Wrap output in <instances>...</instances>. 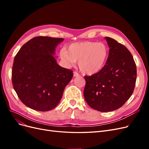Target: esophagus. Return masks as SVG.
Wrapping results in <instances>:
<instances>
[{"instance_id": "obj_1", "label": "esophagus", "mask_w": 149, "mask_h": 149, "mask_svg": "<svg viewBox=\"0 0 149 149\" xmlns=\"http://www.w3.org/2000/svg\"><path fill=\"white\" fill-rule=\"evenodd\" d=\"M73 76H74V77H78V76H80V74L79 73H78L77 72H74V73H73Z\"/></svg>"}]
</instances>
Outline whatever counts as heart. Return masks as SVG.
I'll return each mask as SVG.
<instances>
[{
    "label": "heart",
    "mask_w": 149,
    "mask_h": 149,
    "mask_svg": "<svg viewBox=\"0 0 149 149\" xmlns=\"http://www.w3.org/2000/svg\"><path fill=\"white\" fill-rule=\"evenodd\" d=\"M109 56V49L102 42H82L72 43L66 50L60 52L62 61L67 66L78 62L79 70L86 74H94L100 72L104 67Z\"/></svg>",
    "instance_id": "b5f03b06"
}]
</instances>
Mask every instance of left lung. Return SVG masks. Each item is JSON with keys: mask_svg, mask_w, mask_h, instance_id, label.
<instances>
[{"mask_svg": "<svg viewBox=\"0 0 149 149\" xmlns=\"http://www.w3.org/2000/svg\"><path fill=\"white\" fill-rule=\"evenodd\" d=\"M104 38L109 47L106 63L97 73L84 76V97L93 109L111 112L123 106L131 96L137 68L127 48L111 38Z\"/></svg>", "mask_w": 149, "mask_h": 149, "instance_id": "obj_1", "label": "left lung"}]
</instances>
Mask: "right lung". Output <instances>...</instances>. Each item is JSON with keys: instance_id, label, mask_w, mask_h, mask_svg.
I'll return each instance as SVG.
<instances>
[{"instance_id": "add662e5", "label": "right lung", "mask_w": 149, "mask_h": 149, "mask_svg": "<svg viewBox=\"0 0 149 149\" xmlns=\"http://www.w3.org/2000/svg\"><path fill=\"white\" fill-rule=\"evenodd\" d=\"M63 38L37 37L25 43L13 60L12 84L25 106L38 111L54 109L73 78L57 63L55 49Z\"/></svg>"}]
</instances>
